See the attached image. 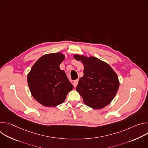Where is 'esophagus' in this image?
<instances>
[{"mask_svg": "<svg viewBox=\"0 0 148 148\" xmlns=\"http://www.w3.org/2000/svg\"><path fill=\"white\" fill-rule=\"evenodd\" d=\"M78 83V79H76V80L74 81H73V86H74V87H77Z\"/></svg>", "mask_w": 148, "mask_h": 148, "instance_id": "obj_1", "label": "esophagus"}]
</instances>
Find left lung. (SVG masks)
Wrapping results in <instances>:
<instances>
[{"label":"left lung","instance_id":"1","mask_svg":"<svg viewBox=\"0 0 148 148\" xmlns=\"http://www.w3.org/2000/svg\"><path fill=\"white\" fill-rule=\"evenodd\" d=\"M83 63L84 75L76 87L87 106L95 110L104 108L115 97L119 86L117 74L107 63L94 57L74 55Z\"/></svg>","mask_w":148,"mask_h":148}]
</instances>
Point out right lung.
Wrapping results in <instances>:
<instances>
[{
  "instance_id": "obj_1",
  "label": "right lung",
  "mask_w": 148,
  "mask_h": 148,
  "mask_svg": "<svg viewBox=\"0 0 148 148\" xmlns=\"http://www.w3.org/2000/svg\"><path fill=\"white\" fill-rule=\"evenodd\" d=\"M64 59V56L60 53L44 55L35 62L28 74L32 95L45 107H53L62 103L73 89L66 73L59 67Z\"/></svg>"
}]
</instances>
